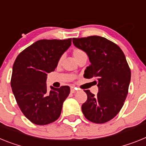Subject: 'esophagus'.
I'll use <instances>...</instances> for the list:
<instances>
[{"instance_id":"1","label":"esophagus","mask_w":146,"mask_h":146,"mask_svg":"<svg viewBox=\"0 0 146 146\" xmlns=\"http://www.w3.org/2000/svg\"><path fill=\"white\" fill-rule=\"evenodd\" d=\"M76 90H77V88L72 87V88L70 89V92H71V93H75V92H76Z\"/></svg>"}]
</instances>
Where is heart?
Listing matches in <instances>:
<instances>
[{"instance_id": "b5f03b06", "label": "heart", "mask_w": 146, "mask_h": 146, "mask_svg": "<svg viewBox=\"0 0 146 146\" xmlns=\"http://www.w3.org/2000/svg\"><path fill=\"white\" fill-rule=\"evenodd\" d=\"M73 57L75 58V59L77 61L79 58L82 57V56L86 55V54H85V52L84 51V50H81V49L76 48V49H75V50H73ZM62 59H63V56H61V57L59 59V60H58V64H59V65L62 63Z\"/></svg>"}]
</instances>
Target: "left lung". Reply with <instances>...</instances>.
Here are the masks:
<instances>
[{
	"instance_id": "1",
	"label": "left lung",
	"mask_w": 146,
	"mask_h": 146,
	"mask_svg": "<svg viewBox=\"0 0 146 146\" xmlns=\"http://www.w3.org/2000/svg\"><path fill=\"white\" fill-rule=\"evenodd\" d=\"M78 48L86 52L91 64L84 77L95 78L98 92L87 90V100L82 106L84 117L95 123H104L116 116L123 106L131 80V70L120 47L99 36L73 38Z\"/></svg>"
}]
</instances>
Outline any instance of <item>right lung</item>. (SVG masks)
<instances>
[{
	"label": "right lung",
	"instance_id": "obj_1",
	"mask_svg": "<svg viewBox=\"0 0 146 146\" xmlns=\"http://www.w3.org/2000/svg\"><path fill=\"white\" fill-rule=\"evenodd\" d=\"M70 45L71 38L38 40L15 59L11 78L12 92L21 111L36 125H47L60 116L70 89L69 86L50 87L48 91L47 75L54 71L59 59Z\"/></svg>",
	"mask_w": 146,
	"mask_h": 146
}]
</instances>
